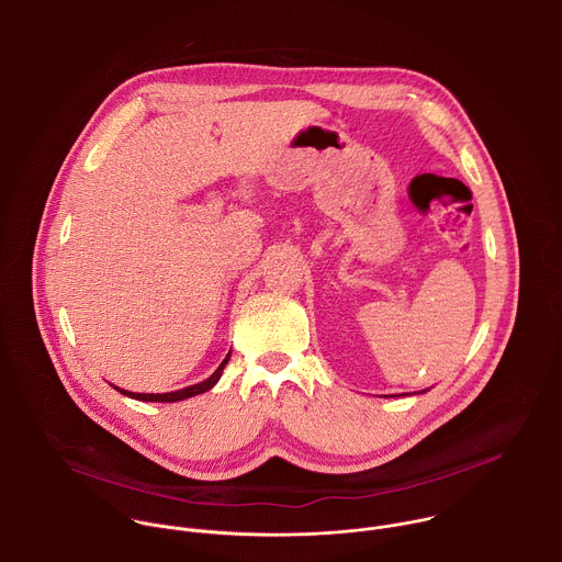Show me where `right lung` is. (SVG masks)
Here are the masks:
<instances>
[{"mask_svg":"<svg viewBox=\"0 0 562 562\" xmlns=\"http://www.w3.org/2000/svg\"><path fill=\"white\" fill-rule=\"evenodd\" d=\"M228 358H231V351L226 353V358H224V360H222V364L213 371V375H211V378H206L204 382L191 384V386H187V389H180V391H171V393H133V391H124V389H120V386H115V389H117L120 393L128 395V397L146 400V403H178V400H187V397H193V395H198V393H204V391L213 389V386H215V382L220 380V375H222V371H224V367H226Z\"/></svg>","mask_w":562,"mask_h":562,"instance_id":"1","label":"right lung"}]
</instances>
